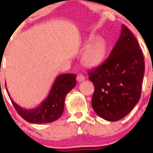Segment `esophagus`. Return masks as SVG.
Instances as JSON below:
<instances>
[{
	"label": "esophagus",
	"instance_id": "obj_1",
	"mask_svg": "<svg viewBox=\"0 0 153 153\" xmlns=\"http://www.w3.org/2000/svg\"><path fill=\"white\" fill-rule=\"evenodd\" d=\"M77 80L79 82H81V81H84L85 80V76H84V74L79 73L78 75H77Z\"/></svg>",
	"mask_w": 153,
	"mask_h": 153
}]
</instances>
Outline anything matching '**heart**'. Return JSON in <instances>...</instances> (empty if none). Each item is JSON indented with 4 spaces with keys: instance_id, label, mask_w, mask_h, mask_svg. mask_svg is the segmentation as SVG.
<instances>
[{
    "instance_id": "obj_1",
    "label": "heart",
    "mask_w": 153,
    "mask_h": 153,
    "mask_svg": "<svg viewBox=\"0 0 153 153\" xmlns=\"http://www.w3.org/2000/svg\"><path fill=\"white\" fill-rule=\"evenodd\" d=\"M84 52L82 53V61L86 65L91 67H98L105 60L107 54L108 45L106 40L95 35L91 36L85 41Z\"/></svg>"
}]
</instances>
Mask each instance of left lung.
Segmentation results:
<instances>
[{"label": "left lung", "instance_id": "1", "mask_svg": "<svg viewBox=\"0 0 153 153\" xmlns=\"http://www.w3.org/2000/svg\"><path fill=\"white\" fill-rule=\"evenodd\" d=\"M144 59L136 38L124 25L107 59L89 71L95 92L92 106L101 118L116 121L126 116L139 101Z\"/></svg>", "mask_w": 153, "mask_h": 153}]
</instances>
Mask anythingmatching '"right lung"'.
Returning a JSON list of instances; mask_svg holds the SVG:
<instances>
[{
  "instance_id": "1",
  "label": "right lung",
  "mask_w": 153,
  "mask_h": 153,
  "mask_svg": "<svg viewBox=\"0 0 153 153\" xmlns=\"http://www.w3.org/2000/svg\"><path fill=\"white\" fill-rule=\"evenodd\" d=\"M75 78L76 75L75 74H62L58 75L47 98L39 106L32 109L22 108L10 98L11 101L19 115L28 122L32 124L51 123L56 121L62 115L66 96L68 92L76 85ZM7 93H9L8 91Z\"/></svg>"
}]
</instances>
